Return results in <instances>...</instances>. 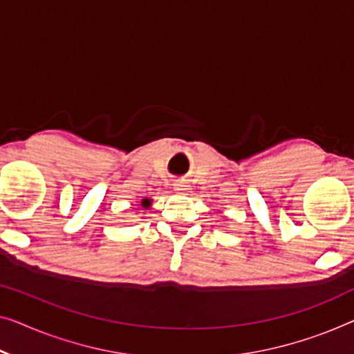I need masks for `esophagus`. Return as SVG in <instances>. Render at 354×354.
Listing matches in <instances>:
<instances>
[{
  "label": "esophagus",
  "mask_w": 354,
  "mask_h": 354,
  "mask_svg": "<svg viewBox=\"0 0 354 354\" xmlns=\"http://www.w3.org/2000/svg\"><path fill=\"white\" fill-rule=\"evenodd\" d=\"M175 191H176L178 194H187V192H191V186H189L187 183L179 181V183L175 184Z\"/></svg>",
  "instance_id": "esophagus-1"
}]
</instances>
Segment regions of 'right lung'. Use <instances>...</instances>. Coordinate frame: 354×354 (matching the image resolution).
<instances>
[{"label": "right lung", "mask_w": 354, "mask_h": 354, "mask_svg": "<svg viewBox=\"0 0 354 354\" xmlns=\"http://www.w3.org/2000/svg\"><path fill=\"white\" fill-rule=\"evenodd\" d=\"M145 208H149L151 207V198H143V202H141Z\"/></svg>", "instance_id": "right-lung-1"}]
</instances>
